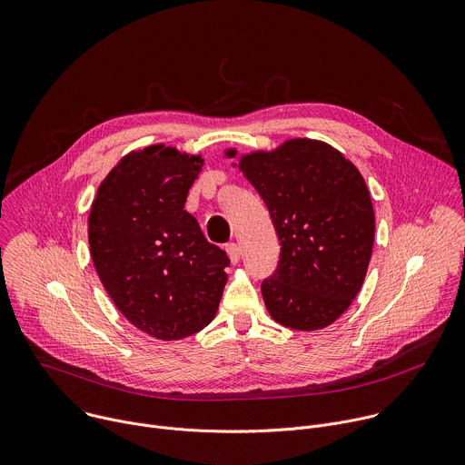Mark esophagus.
Returning <instances> with one entry per match:
<instances>
[{
	"label": "esophagus",
	"mask_w": 465,
	"mask_h": 465,
	"mask_svg": "<svg viewBox=\"0 0 465 465\" xmlns=\"http://www.w3.org/2000/svg\"><path fill=\"white\" fill-rule=\"evenodd\" d=\"M225 251H227V256H229L231 263H238V260H240V247L236 243H229L225 247Z\"/></svg>",
	"instance_id": "34e87169"
}]
</instances>
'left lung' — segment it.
Masks as SVG:
<instances>
[{"mask_svg": "<svg viewBox=\"0 0 465 465\" xmlns=\"http://www.w3.org/2000/svg\"><path fill=\"white\" fill-rule=\"evenodd\" d=\"M238 168L281 240L276 271L262 282L269 315L301 331L330 326L361 292L372 256L376 218L361 172L328 143L301 137L245 153Z\"/></svg>", "mask_w": 465, "mask_h": 465, "instance_id": "left-lung-1", "label": "left lung"}]
</instances>
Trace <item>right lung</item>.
I'll return each instance as SVG.
<instances>
[{
	"mask_svg": "<svg viewBox=\"0 0 465 465\" xmlns=\"http://www.w3.org/2000/svg\"><path fill=\"white\" fill-rule=\"evenodd\" d=\"M203 161L164 144L134 150L103 179L87 218L93 265L110 299L161 341L203 330L227 282L225 251L184 211Z\"/></svg>",
	"mask_w": 465,
	"mask_h": 465,
	"instance_id": "right-lung-1",
	"label": "right lung"
}]
</instances>
